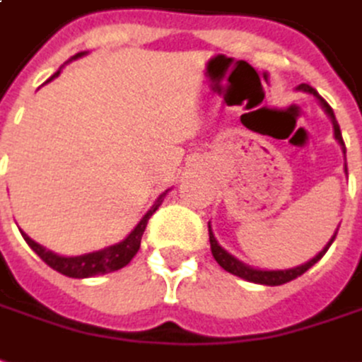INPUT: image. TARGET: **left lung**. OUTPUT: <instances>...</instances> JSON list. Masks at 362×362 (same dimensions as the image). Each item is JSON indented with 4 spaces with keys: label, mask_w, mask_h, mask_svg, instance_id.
Returning a JSON list of instances; mask_svg holds the SVG:
<instances>
[{
    "label": "left lung",
    "mask_w": 362,
    "mask_h": 362,
    "mask_svg": "<svg viewBox=\"0 0 362 362\" xmlns=\"http://www.w3.org/2000/svg\"><path fill=\"white\" fill-rule=\"evenodd\" d=\"M297 90H301V93H307V95H313L317 98V103L323 107V110L327 112V117L331 119L333 122V130H335V140L341 144V148H343V154L346 152L345 148V142H343V136H341V129H339V124H337V119H335V112L333 109L327 105V100L319 93H317L315 88L309 87V85H299ZM345 172H346V164H345ZM208 232H210V247H212V255L214 259L220 264V267H223L226 272H230L232 275H238V277H242L245 281H252V284H259V285H284L287 281H293L295 277H299V275H303L309 267H313V265L325 255V252L331 247V243L335 242L337 238V230L335 233L331 235V240L325 243V247L321 250V252L317 253L315 257H311L309 262H305V264L297 265V267H289V269H257V267H252V265L243 264L240 262L238 257H233L232 253H228L223 250L222 245L218 243L216 240V235L212 232V226L208 223Z\"/></svg>",
    "instance_id": "left-lung-1"
}]
</instances>
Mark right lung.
Returning a JSON list of instances; mask_svg holds the SVG:
<instances>
[{
  "mask_svg": "<svg viewBox=\"0 0 362 362\" xmlns=\"http://www.w3.org/2000/svg\"><path fill=\"white\" fill-rule=\"evenodd\" d=\"M83 55H87V51H83V53H77L75 57H71L67 63L71 61H75V59H81ZM59 73H61V69H59L57 73L53 75V77L49 78V81H53L55 77H59ZM168 194V190L160 194L156 202L152 204V208H150L148 212L142 216V220H140L136 226H134V230L119 243H112L109 247H103V250H98V252H90V253H83V255H59V253L51 252V250H47L43 247L41 243L33 242L25 232H21L23 235V240L27 242V245L33 250V252L45 262L49 267H53L55 272L59 274L67 275V277H75V279H85V277H95V275H105L110 274V272H117L120 267H124V265L130 264V259L136 255V252L140 250V240H142V233L146 230V223H148L150 216L158 210V206L164 200V196Z\"/></svg>",
  "mask_w": 362,
  "mask_h": 362,
  "instance_id": "add662e5",
  "label": "right lung"
}]
</instances>
